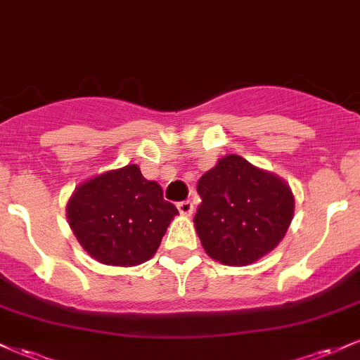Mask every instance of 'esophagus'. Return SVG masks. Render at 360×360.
Returning <instances> with one entry per match:
<instances>
[{
	"instance_id": "esophagus-1",
	"label": "esophagus",
	"mask_w": 360,
	"mask_h": 360,
	"mask_svg": "<svg viewBox=\"0 0 360 360\" xmlns=\"http://www.w3.org/2000/svg\"><path fill=\"white\" fill-rule=\"evenodd\" d=\"M177 210H179V213L184 214V217H191L194 212V206L191 201H179V203H177Z\"/></svg>"
}]
</instances>
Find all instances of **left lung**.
<instances>
[{"instance_id": "left-lung-1", "label": "left lung", "mask_w": 360, "mask_h": 360, "mask_svg": "<svg viewBox=\"0 0 360 360\" xmlns=\"http://www.w3.org/2000/svg\"><path fill=\"white\" fill-rule=\"evenodd\" d=\"M198 194V237L206 254L226 266H247L274 249L295 210L284 181L233 154L200 177Z\"/></svg>"}]
</instances>
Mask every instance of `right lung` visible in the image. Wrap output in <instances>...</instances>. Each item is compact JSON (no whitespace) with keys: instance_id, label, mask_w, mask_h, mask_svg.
<instances>
[{"instance_id":"right-lung-1","label":"right lung","mask_w":360,"mask_h":360,"mask_svg":"<svg viewBox=\"0 0 360 360\" xmlns=\"http://www.w3.org/2000/svg\"><path fill=\"white\" fill-rule=\"evenodd\" d=\"M177 213L135 164L93 177L68 203L69 225L82 249L101 264L122 267L150 259Z\"/></svg>"}]
</instances>
